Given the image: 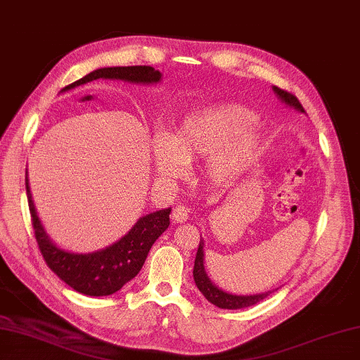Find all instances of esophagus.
<instances>
[{"label":"esophagus","instance_id":"esophagus-1","mask_svg":"<svg viewBox=\"0 0 360 360\" xmlns=\"http://www.w3.org/2000/svg\"><path fill=\"white\" fill-rule=\"evenodd\" d=\"M189 216V208L185 205H175L172 208V213H171V219L172 222H185Z\"/></svg>","mask_w":360,"mask_h":360}]
</instances>
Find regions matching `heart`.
<instances>
[{
    "instance_id": "b5f03b06",
    "label": "heart",
    "mask_w": 360,
    "mask_h": 360,
    "mask_svg": "<svg viewBox=\"0 0 360 360\" xmlns=\"http://www.w3.org/2000/svg\"><path fill=\"white\" fill-rule=\"evenodd\" d=\"M255 114L240 105H213L189 112L169 136L153 139L155 166L161 177L180 175L183 162L208 160L207 174L214 181L238 175L257 155L259 138L250 130Z\"/></svg>"
}]
</instances>
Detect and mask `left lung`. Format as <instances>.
Instances as JSON below:
<instances>
[{
  "instance_id": "8db88e82",
  "label": "left lung",
  "mask_w": 360,
  "mask_h": 360,
  "mask_svg": "<svg viewBox=\"0 0 360 360\" xmlns=\"http://www.w3.org/2000/svg\"><path fill=\"white\" fill-rule=\"evenodd\" d=\"M274 92L279 96L285 103L290 106H295L297 111L306 112L304 111L302 105L300 103V100L296 98L295 94H291L288 91H283L281 87L274 86ZM195 285L202 291V295L207 297V300L214 304L216 307L219 309H243V307H249L254 306V304L263 301L264 297L268 296V293H262V295H254V296H236V295H230L226 293V291L219 290L214 283L208 279V276L205 273V268H203V240H200L199 248H198V254H195V260H194V271H193Z\"/></svg>"
}]
</instances>
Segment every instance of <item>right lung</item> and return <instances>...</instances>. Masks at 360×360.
<instances>
[{"instance_id": "obj_1", "label": "right lung", "mask_w": 360, "mask_h": 360, "mask_svg": "<svg viewBox=\"0 0 360 360\" xmlns=\"http://www.w3.org/2000/svg\"><path fill=\"white\" fill-rule=\"evenodd\" d=\"M98 78L125 79L130 83H158L161 73L150 65L131 67H106L91 72L75 83L65 86L63 91L72 89L75 86L89 83ZM26 180V194L31 213V222L36 236L37 246L44 260L60 281L77 290L78 293L87 296H108L119 291L127 282L136 276L144 264L148 250L158 236L169 227V213L171 208L160 210L141 218L124 238L112 246L94 254H72L54 246L45 235L44 227L34 210L28 179Z\"/></svg>"}]
</instances>
